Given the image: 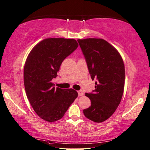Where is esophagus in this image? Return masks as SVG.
I'll return each instance as SVG.
<instances>
[{"mask_svg":"<svg viewBox=\"0 0 150 150\" xmlns=\"http://www.w3.org/2000/svg\"><path fill=\"white\" fill-rule=\"evenodd\" d=\"M78 95H79V96H82L83 95V92L81 91V90H80V91H78Z\"/></svg>","mask_w":150,"mask_h":150,"instance_id":"obj_1","label":"esophagus"}]
</instances>
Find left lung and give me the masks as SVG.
I'll list each match as a JSON object with an SVG mask.
<instances>
[{
    "label": "left lung",
    "mask_w": 150,
    "mask_h": 150,
    "mask_svg": "<svg viewBox=\"0 0 150 150\" xmlns=\"http://www.w3.org/2000/svg\"><path fill=\"white\" fill-rule=\"evenodd\" d=\"M92 79L96 77L93 93L85 95L91 106L83 110L85 116L96 123L110 117L121 102L125 82V68L119 52L103 39H78Z\"/></svg>",
    "instance_id": "8db88e82"
}]
</instances>
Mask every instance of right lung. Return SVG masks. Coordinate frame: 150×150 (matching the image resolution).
Listing matches in <instances>:
<instances>
[{"mask_svg":"<svg viewBox=\"0 0 150 150\" xmlns=\"http://www.w3.org/2000/svg\"><path fill=\"white\" fill-rule=\"evenodd\" d=\"M78 47L75 39L47 38L34 47L25 62L24 82L27 98L39 116L45 121L60 120L78 96L75 90L55 88L62 61Z\"/></svg>","mask_w":150,"mask_h":150,"instance_id":"1","label":"right lung"}]
</instances>
